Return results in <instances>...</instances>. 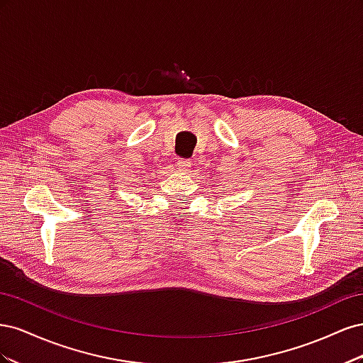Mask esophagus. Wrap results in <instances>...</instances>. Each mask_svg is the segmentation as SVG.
<instances>
[{
  "label": "esophagus",
  "instance_id": "esophagus-1",
  "mask_svg": "<svg viewBox=\"0 0 363 363\" xmlns=\"http://www.w3.org/2000/svg\"><path fill=\"white\" fill-rule=\"evenodd\" d=\"M177 167L182 171H189L191 169V160H188V159H179L177 160Z\"/></svg>",
  "mask_w": 363,
  "mask_h": 363
}]
</instances>
